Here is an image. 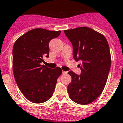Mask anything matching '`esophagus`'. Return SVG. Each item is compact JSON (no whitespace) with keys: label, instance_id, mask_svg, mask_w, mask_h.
<instances>
[{"label":"esophagus","instance_id":"1","mask_svg":"<svg viewBox=\"0 0 123 123\" xmlns=\"http://www.w3.org/2000/svg\"><path fill=\"white\" fill-rule=\"evenodd\" d=\"M62 74H67V72H65V71H64V70H62Z\"/></svg>","mask_w":123,"mask_h":123}]
</instances>
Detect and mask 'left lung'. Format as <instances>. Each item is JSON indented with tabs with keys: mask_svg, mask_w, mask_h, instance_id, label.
Listing matches in <instances>:
<instances>
[{
	"mask_svg": "<svg viewBox=\"0 0 123 123\" xmlns=\"http://www.w3.org/2000/svg\"><path fill=\"white\" fill-rule=\"evenodd\" d=\"M64 33L72 44L74 60L82 61L80 76L68 72L72 77L68 95L75 103L88 105L101 95L105 86L111 64L108 42L104 35L88 27L67 30Z\"/></svg>",
	"mask_w": 123,
	"mask_h": 123,
	"instance_id": "left-lung-1",
	"label": "left lung"
}]
</instances>
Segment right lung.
<instances>
[{"instance_id":"obj_1","label":"right lung","mask_w":123,"mask_h":123,"mask_svg":"<svg viewBox=\"0 0 123 123\" xmlns=\"http://www.w3.org/2000/svg\"><path fill=\"white\" fill-rule=\"evenodd\" d=\"M61 32L35 28L20 36L14 43L12 67L15 80L23 95L32 103L49 99L62 74L59 67L51 70L41 65L43 57L49 56V41Z\"/></svg>"}]
</instances>
